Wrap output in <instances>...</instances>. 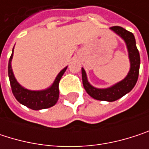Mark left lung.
<instances>
[{"instance_id": "8db88e82", "label": "left lung", "mask_w": 149, "mask_h": 149, "mask_svg": "<svg viewBox=\"0 0 149 149\" xmlns=\"http://www.w3.org/2000/svg\"><path fill=\"white\" fill-rule=\"evenodd\" d=\"M110 30L121 37L127 46L130 63V68L127 76L120 82L108 88L100 89L96 88L90 84L87 78V74L82 67L83 85L86 92L94 99L107 102H114L129 93L137 82L140 69V54L136 47L134 34L121 26H112L110 27Z\"/></svg>"}]
</instances>
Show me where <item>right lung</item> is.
I'll use <instances>...</instances> for the list:
<instances>
[{
	"instance_id": "right-lung-1",
	"label": "right lung",
	"mask_w": 149,
	"mask_h": 149,
	"mask_svg": "<svg viewBox=\"0 0 149 149\" xmlns=\"http://www.w3.org/2000/svg\"><path fill=\"white\" fill-rule=\"evenodd\" d=\"M14 48L8 62V77H9V81H10L13 94L15 98L17 99V101L19 104H23L33 110H40L54 106L57 104L59 96L58 84L63 74L66 71L67 66L59 72V73L57 75L56 78L54 79L52 84L48 88L40 91L28 90L18 83L14 74L12 69V64H11L14 55Z\"/></svg>"
}]
</instances>
